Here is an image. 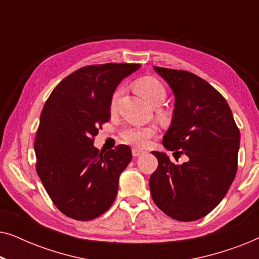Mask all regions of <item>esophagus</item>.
Listing matches in <instances>:
<instances>
[{"label": "esophagus", "instance_id": "obj_1", "mask_svg": "<svg viewBox=\"0 0 259 259\" xmlns=\"http://www.w3.org/2000/svg\"><path fill=\"white\" fill-rule=\"evenodd\" d=\"M145 153V151H143V150H139V148H132V154H133V157H139V155H141V154H144Z\"/></svg>", "mask_w": 259, "mask_h": 259}]
</instances>
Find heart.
I'll list each match as a JSON object with an SVG mask.
<instances>
[{
	"instance_id": "b5f03b06",
	"label": "heart",
	"mask_w": 259,
	"mask_h": 259,
	"mask_svg": "<svg viewBox=\"0 0 259 259\" xmlns=\"http://www.w3.org/2000/svg\"><path fill=\"white\" fill-rule=\"evenodd\" d=\"M134 87H136L137 92L141 95V97L146 99L150 104L154 106L161 105L162 102L165 101L166 95H167V92H166V88L164 84L153 76L140 77V79H138L136 81ZM122 92H123L122 87H118L114 92H113L111 101H109V108H111V111H115L116 107H118L119 100L120 98H121ZM158 113L160 116L167 115V113L165 111H160V109H159ZM154 134H155V128L152 126L133 127V128L123 131L122 138L126 143H128L131 145H134V146L137 147H145Z\"/></svg>"
}]
</instances>
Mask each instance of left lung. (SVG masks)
<instances>
[{
	"label": "left lung",
	"instance_id": "1",
	"mask_svg": "<svg viewBox=\"0 0 259 259\" xmlns=\"http://www.w3.org/2000/svg\"><path fill=\"white\" fill-rule=\"evenodd\" d=\"M175 94V111L162 145L152 152L158 168L150 178L155 205L168 217L192 222L205 217L221 203L237 173L240 134L228 102L219 92L196 74L154 67Z\"/></svg>",
	"mask_w": 259,
	"mask_h": 259
}]
</instances>
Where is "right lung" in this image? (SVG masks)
Segmentation results:
<instances>
[{"label": "right lung", "instance_id": "add662e5", "mask_svg": "<svg viewBox=\"0 0 259 259\" xmlns=\"http://www.w3.org/2000/svg\"><path fill=\"white\" fill-rule=\"evenodd\" d=\"M136 63L86 66L52 92L40 116L34 150L36 172L55 206L67 217L92 221L111 207L119 177L132 159L127 145L100 152L99 128L111 119L109 101Z\"/></svg>", "mask_w": 259, "mask_h": 259}]
</instances>
